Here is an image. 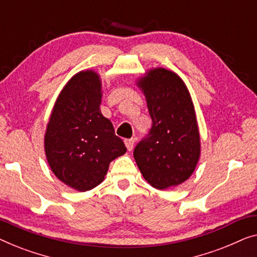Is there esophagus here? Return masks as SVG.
I'll use <instances>...</instances> for the list:
<instances>
[{"label": "esophagus", "instance_id": "1", "mask_svg": "<svg viewBox=\"0 0 257 257\" xmlns=\"http://www.w3.org/2000/svg\"><path fill=\"white\" fill-rule=\"evenodd\" d=\"M124 144H125V147H127V149L130 151V150H133V148H134V144H135V140L134 139H128V140H125L124 141Z\"/></svg>", "mask_w": 257, "mask_h": 257}]
</instances>
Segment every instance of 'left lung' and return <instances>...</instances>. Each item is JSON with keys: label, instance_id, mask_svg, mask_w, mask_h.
<instances>
[{"label": "left lung", "instance_id": "1", "mask_svg": "<svg viewBox=\"0 0 257 257\" xmlns=\"http://www.w3.org/2000/svg\"><path fill=\"white\" fill-rule=\"evenodd\" d=\"M153 127L137 143L134 158L144 179L160 190L189 178L200 155L194 107L185 84L176 73L155 68L140 79Z\"/></svg>", "mask_w": 257, "mask_h": 257}]
</instances>
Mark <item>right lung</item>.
Returning <instances> with one entry per match:
<instances>
[{
	"instance_id": "add662e5",
	"label": "right lung",
	"mask_w": 257,
	"mask_h": 257,
	"mask_svg": "<svg viewBox=\"0 0 257 257\" xmlns=\"http://www.w3.org/2000/svg\"><path fill=\"white\" fill-rule=\"evenodd\" d=\"M101 81L82 71L59 94L45 134V154L58 179L78 191H88L104 179L110 162L127 148L101 114Z\"/></svg>"
}]
</instances>
